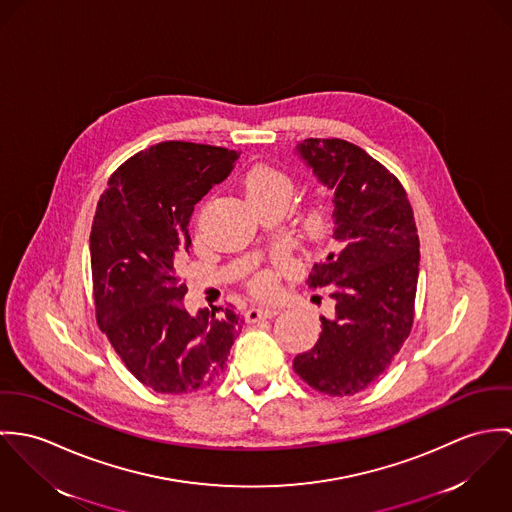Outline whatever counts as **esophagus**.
I'll return each mask as SVG.
<instances>
[{
	"instance_id": "1",
	"label": "esophagus",
	"mask_w": 512,
	"mask_h": 512,
	"mask_svg": "<svg viewBox=\"0 0 512 512\" xmlns=\"http://www.w3.org/2000/svg\"><path fill=\"white\" fill-rule=\"evenodd\" d=\"M281 310L277 306H251L245 310V320L249 324L253 322H259V320H265V318H275Z\"/></svg>"
}]
</instances>
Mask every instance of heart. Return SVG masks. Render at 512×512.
Wrapping results in <instances>:
<instances>
[{
	"label": "heart",
	"instance_id": "b5f03b06",
	"mask_svg": "<svg viewBox=\"0 0 512 512\" xmlns=\"http://www.w3.org/2000/svg\"><path fill=\"white\" fill-rule=\"evenodd\" d=\"M241 184L247 200L255 208L273 200H283L288 204V198L292 194L290 178L283 171L265 163L253 165L249 171L245 172ZM330 222H332V204L326 198H318L316 202H312L304 220L306 231L310 233L324 231L330 226ZM249 286L255 294H263V296L273 294L277 288V277L271 271H261L251 279Z\"/></svg>",
	"mask_w": 512,
	"mask_h": 512
}]
</instances>
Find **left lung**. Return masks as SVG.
<instances>
[{
  "label": "left lung",
  "mask_w": 512,
  "mask_h": 512,
  "mask_svg": "<svg viewBox=\"0 0 512 512\" xmlns=\"http://www.w3.org/2000/svg\"><path fill=\"white\" fill-rule=\"evenodd\" d=\"M300 157L334 190L336 249L312 267L306 284L336 300L316 345L292 369L312 389L355 395L391 365L414 324L420 239L397 176L343 139H304Z\"/></svg>",
  "instance_id": "left-lung-1"
}]
</instances>
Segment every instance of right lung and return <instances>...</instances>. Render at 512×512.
<instances>
[{"label":"right lung","mask_w":512,"mask_h":512,"mask_svg":"<svg viewBox=\"0 0 512 512\" xmlns=\"http://www.w3.org/2000/svg\"><path fill=\"white\" fill-rule=\"evenodd\" d=\"M237 157L226 147L157 143L117 167L96 208L90 255L98 326L129 373L163 395L214 383L241 332L233 308L190 316L178 273L192 245L194 206L228 178Z\"/></svg>","instance_id":"1"}]
</instances>
